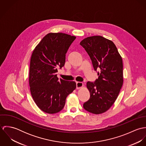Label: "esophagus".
<instances>
[{
    "label": "esophagus",
    "mask_w": 146,
    "mask_h": 146,
    "mask_svg": "<svg viewBox=\"0 0 146 146\" xmlns=\"http://www.w3.org/2000/svg\"><path fill=\"white\" fill-rule=\"evenodd\" d=\"M84 84L82 82H76V88L78 89L82 88Z\"/></svg>",
    "instance_id": "34e87169"
}]
</instances>
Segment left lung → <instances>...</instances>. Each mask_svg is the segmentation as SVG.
Wrapping results in <instances>:
<instances>
[{
	"mask_svg": "<svg viewBox=\"0 0 146 146\" xmlns=\"http://www.w3.org/2000/svg\"><path fill=\"white\" fill-rule=\"evenodd\" d=\"M80 44L89 56L94 70L99 71L95 82L86 83L90 97L84 108L94 114L102 113L114 104L122 87V58L115 44L101 36L88 37Z\"/></svg>",
	"mask_w": 146,
	"mask_h": 146,
	"instance_id": "8db88e82",
	"label": "left lung"
}]
</instances>
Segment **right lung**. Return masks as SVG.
<instances>
[{
  "label": "right lung",
  "instance_id": "add662e5",
  "mask_svg": "<svg viewBox=\"0 0 146 146\" xmlns=\"http://www.w3.org/2000/svg\"><path fill=\"white\" fill-rule=\"evenodd\" d=\"M75 39L62 33H49L33 52L29 71L30 92L35 104L45 113L61 111L66 97L76 88L75 82L59 80L56 74L58 68L64 66L66 54Z\"/></svg>",
  "mask_w": 146,
  "mask_h": 146
}]
</instances>
